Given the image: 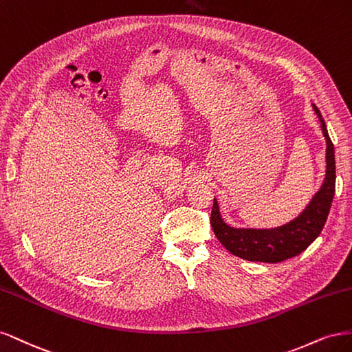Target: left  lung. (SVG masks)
I'll list each match as a JSON object with an SVG mask.
<instances>
[{
    "label": "left lung",
    "instance_id": "obj_1",
    "mask_svg": "<svg viewBox=\"0 0 352 352\" xmlns=\"http://www.w3.org/2000/svg\"><path fill=\"white\" fill-rule=\"evenodd\" d=\"M313 108L320 118L326 139V177L323 186L298 218L274 230L232 228L222 221L218 201L213 199L210 213L212 230L231 254L250 262L279 263L302 253L322 232L335 195V151L320 111L316 105Z\"/></svg>",
    "mask_w": 352,
    "mask_h": 352
}]
</instances>
